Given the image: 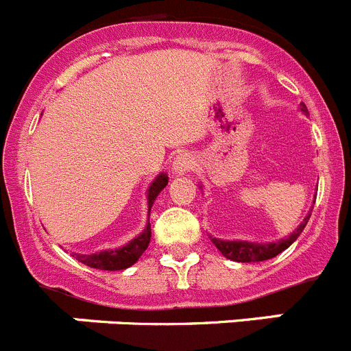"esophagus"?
Masks as SVG:
<instances>
[{
	"label": "esophagus",
	"mask_w": 351,
	"mask_h": 351,
	"mask_svg": "<svg viewBox=\"0 0 351 351\" xmlns=\"http://www.w3.org/2000/svg\"><path fill=\"white\" fill-rule=\"evenodd\" d=\"M194 165H195V160L194 157H192V154L182 152L178 157H176L175 162H173V171H175V175H185V173L192 171Z\"/></svg>",
	"instance_id": "obj_1"
}]
</instances>
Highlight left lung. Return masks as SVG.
Here are the masks:
<instances>
[{
  "label": "left lung",
  "mask_w": 351,
  "mask_h": 351,
  "mask_svg": "<svg viewBox=\"0 0 351 351\" xmlns=\"http://www.w3.org/2000/svg\"><path fill=\"white\" fill-rule=\"evenodd\" d=\"M300 107H301V112L308 114V109H306V106H304V104H300ZM310 215H312V211L308 213V216H306V218L301 221L300 227H298L296 230L289 235V237L280 239V241H277V242H268V244L267 242H263V244H260V242L220 241V239H211V241H213V244L218 247V251H220L225 258H228V260H232V261H239V263H254V261L270 260V258L277 256V254L282 253L284 250H287V247H289V245L293 244L298 237H300V234L303 232V228L306 227V223H308Z\"/></svg>",
  "instance_id": "obj_1"
}]
</instances>
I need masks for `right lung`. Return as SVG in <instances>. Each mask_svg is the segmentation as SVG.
Listing matches in <instances>:
<instances>
[{"instance_id":"add662e5","label":"right lung","mask_w":351,"mask_h":351,"mask_svg":"<svg viewBox=\"0 0 351 351\" xmlns=\"http://www.w3.org/2000/svg\"><path fill=\"white\" fill-rule=\"evenodd\" d=\"M168 185V175L166 173H160L152 183H150L149 191H147V201H149V213L152 208L154 201L159 195V192ZM150 223H147L145 230L135 237L133 241L128 242L123 247H117V250H109V251H100V253L93 254H77L72 253V256L76 258L81 263L88 265L91 268H98V270H124V268L131 267L133 263L138 261V258L142 256L143 251L149 247L150 242Z\"/></svg>"}]
</instances>
